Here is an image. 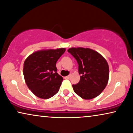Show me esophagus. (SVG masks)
<instances>
[{
  "label": "esophagus",
  "mask_w": 133,
  "mask_h": 133,
  "mask_svg": "<svg viewBox=\"0 0 133 133\" xmlns=\"http://www.w3.org/2000/svg\"><path fill=\"white\" fill-rule=\"evenodd\" d=\"M70 77H71V75H70H70L67 76H66V79H70Z\"/></svg>",
  "instance_id": "34e87169"
}]
</instances>
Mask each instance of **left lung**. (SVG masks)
Here are the masks:
<instances>
[{
    "label": "left lung",
    "instance_id": "obj_1",
    "mask_svg": "<svg viewBox=\"0 0 133 133\" xmlns=\"http://www.w3.org/2000/svg\"><path fill=\"white\" fill-rule=\"evenodd\" d=\"M68 52L75 58L79 65L81 79L72 85L74 91L84 99L99 96L106 87L109 79V66L105 58L90 48H71Z\"/></svg>",
    "mask_w": 133,
    "mask_h": 133
}]
</instances>
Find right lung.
I'll list each match as a JSON object with an SVG mask.
<instances>
[{"instance_id":"1","label":"right lung","mask_w":133,"mask_h":133,"mask_svg":"<svg viewBox=\"0 0 133 133\" xmlns=\"http://www.w3.org/2000/svg\"><path fill=\"white\" fill-rule=\"evenodd\" d=\"M65 51V48L39 51L25 61V82L37 97L49 99L59 91L63 79L57 72L56 62Z\"/></svg>"}]
</instances>
